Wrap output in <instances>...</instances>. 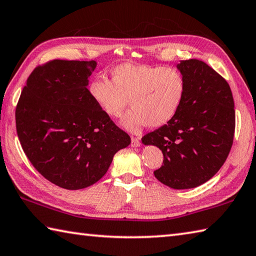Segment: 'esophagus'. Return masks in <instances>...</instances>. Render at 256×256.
<instances>
[{"instance_id": "esophagus-1", "label": "esophagus", "mask_w": 256, "mask_h": 256, "mask_svg": "<svg viewBox=\"0 0 256 256\" xmlns=\"http://www.w3.org/2000/svg\"><path fill=\"white\" fill-rule=\"evenodd\" d=\"M131 146H132L133 148H138V146H141L140 138H132Z\"/></svg>"}]
</instances>
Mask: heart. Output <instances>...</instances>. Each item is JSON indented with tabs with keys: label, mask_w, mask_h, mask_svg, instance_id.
I'll return each mask as SVG.
<instances>
[{
	"label": "heart",
	"mask_w": 256,
	"mask_h": 256,
	"mask_svg": "<svg viewBox=\"0 0 256 256\" xmlns=\"http://www.w3.org/2000/svg\"><path fill=\"white\" fill-rule=\"evenodd\" d=\"M112 82L95 77L88 84V94L105 114L118 118L128 105L122 125L130 132L162 126L172 120L182 105L187 82L176 68L144 64H122L110 72Z\"/></svg>",
	"instance_id": "heart-1"
}]
</instances>
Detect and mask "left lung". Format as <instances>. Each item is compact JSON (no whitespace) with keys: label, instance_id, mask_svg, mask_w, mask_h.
I'll return each instance as SVG.
<instances>
[{"label":"left lung","instance_id":"1","mask_svg":"<svg viewBox=\"0 0 256 256\" xmlns=\"http://www.w3.org/2000/svg\"><path fill=\"white\" fill-rule=\"evenodd\" d=\"M187 92L182 105L169 123L146 134L142 143L164 153L156 178L174 189L205 184L222 168L233 146L234 100L220 74L202 60H181Z\"/></svg>","mask_w":256,"mask_h":256}]
</instances>
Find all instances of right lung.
<instances>
[{
    "mask_svg": "<svg viewBox=\"0 0 256 256\" xmlns=\"http://www.w3.org/2000/svg\"><path fill=\"white\" fill-rule=\"evenodd\" d=\"M97 62L51 60L31 72L16 110L18 140L32 166L68 190L97 182L131 143L88 94Z\"/></svg>",
    "mask_w": 256,
    "mask_h": 256,
    "instance_id": "right-lung-1",
    "label": "right lung"
}]
</instances>
